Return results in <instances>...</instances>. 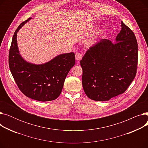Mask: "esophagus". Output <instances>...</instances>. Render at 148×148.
I'll use <instances>...</instances> for the list:
<instances>
[{
	"label": "esophagus",
	"instance_id": "esophagus-1",
	"mask_svg": "<svg viewBox=\"0 0 148 148\" xmlns=\"http://www.w3.org/2000/svg\"><path fill=\"white\" fill-rule=\"evenodd\" d=\"M75 56V59L77 61H79L82 59V58L83 57V55H82V54L80 53H76Z\"/></svg>",
	"mask_w": 148,
	"mask_h": 148
}]
</instances>
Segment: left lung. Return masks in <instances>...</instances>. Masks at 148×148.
I'll return each instance as SVG.
<instances>
[{"instance_id": "1", "label": "left lung", "mask_w": 148, "mask_h": 148, "mask_svg": "<svg viewBox=\"0 0 148 148\" xmlns=\"http://www.w3.org/2000/svg\"><path fill=\"white\" fill-rule=\"evenodd\" d=\"M121 25L117 42L101 39L80 60L83 88L92 100L105 101L123 94L136 77L137 41L133 31L122 21Z\"/></svg>"}]
</instances>
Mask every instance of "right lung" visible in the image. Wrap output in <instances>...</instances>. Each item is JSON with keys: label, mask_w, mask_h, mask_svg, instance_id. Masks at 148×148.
<instances>
[{"label": "right lung", "mask_w": 148, "mask_h": 148, "mask_svg": "<svg viewBox=\"0 0 148 148\" xmlns=\"http://www.w3.org/2000/svg\"><path fill=\"white\" fill-rule=\"evenodd\" d=\"M30 19L21 23L14 34L9 51L10 71L18 88L26 97L40 101L54 100L60 95L66 77L75 65V54H62L42 65L25 61L19 54L17 33Z\"/></svg>", "instance_id": "right-lung-1"}]
</instances>
